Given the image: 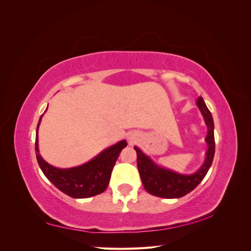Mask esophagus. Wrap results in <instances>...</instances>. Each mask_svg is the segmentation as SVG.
<instances>
[{"instance_id": "obj_1", "label": "esophagus", "mask_w": 251, "mask_h": 251, "mask_svg": "<svg viewBox=\"0 0 251 251\" xmlns=\"http://www.w3.org/2000/svg\"><path fill=\"white\" fill-rule=\"evenodd\" d=\"M136 136H137V135H136L135 133H131L130 136H128V141H130L131 143H133L134 140H135V138H136Z\"/></svg>"}]
</instances>
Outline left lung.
<instances>
[{"label":"left lung","mask_w":251,"mask_h":251,"mask_svg":"<svg viewBox=\"0 0 251 251\" xmlns=\"http://www.w3.org/2000/svg\"><path fill=\"white\" fill-rule=\"evenodd\" d=\"M196 103L208 130L206 138H205L208 146L206 156H205V160L201 168L196 173L189 175L179 174L162 168V166L156 164L139 148L134 147L136 153H137V166L143 187L151 195L165 199L181 198V197L191 193L206 176L215 156V126L211 113L207 109L203 98L199 97Z\"/></svg>","instance_id":"8db88e82"}]
</instances>
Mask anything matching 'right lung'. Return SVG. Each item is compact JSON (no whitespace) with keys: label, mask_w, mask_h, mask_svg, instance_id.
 I'll return each instance as SVG.
<instances>
[{"label":"right lung","mask_w":251,"mask_h":251,"mask_svg":"<svg viewBox=\"0 0 251 251\" xmlns=\"http://www.w3.org/2000/svg\"><path fill=\"white\" fill-rule=\"evenodd\" d=\"M43 115L36 127L35 153L37 162L46 178L60 192L72 198H90V197L103 193L109 185L111 173L120 151L126 147V140H121L103 150L101 153L85 164L70 169H58L45 161L40 154L37 133H39V126Z\"/></svg>","instance_id":"obj_1"}]
</instances>
